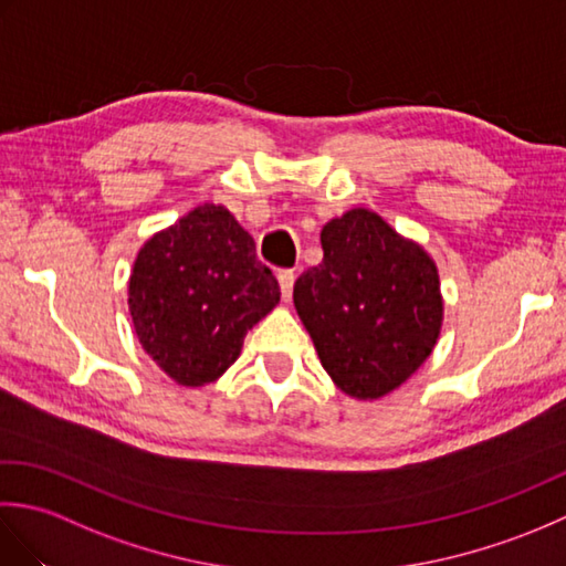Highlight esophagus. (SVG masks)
Instances as JSON below:
<instances>
[{
    "instance_id": "obj_1",
    "label": "esophagus",
    "mask_w": 566,
    "mask_h": 566,
    "mask_svg": "<svg viewBox=\"0 0 566 566\" xmlns=\"http://www.w3.org/2000/svg\"><path fill=\"white\" fill-rule=\"evenodd\" d=\"M276 280H280L282 296L286 298V302H290V298H292V292H294V280H296L294 270H280V274H276Z\"/></svg>"
}]
</instances>
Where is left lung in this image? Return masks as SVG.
<instances>
[{
  "label": "left lung",
  "instance_id": "obj_1",
  "mask_svg": "<svg viewBox=\"0 0 566 566\" xmlns=\"http://www.w3.org/2000/svg\"><path fill=\"white\" fill-rule=\"evenodd\" d=\"M321 245L323 260L294 284L298 318L333 381L357 399H379L438 340V270L423 248L367 209L323 226Z\"/></svg>",
  "mask_w": 566,
  "mask_h": 566
}]
</instances>
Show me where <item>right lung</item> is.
Returning a JSON list of instances; mask_svg holds the SVG:
<instances>
[{
  "instance_id": "obj_1",
  "label": "right lung",
  "mask_w": 566,
  "mask_h": 566,
  "mask_svg": "<svg viewBox=\"0 0 566 566\" xmlns=\"http://www.w3.org/2000/svg\"><path fill=\"white\" fill-rule=\"evenodd\" d=\"M276 302L280 284L258 260L255 240L213 203L153 235L128 282L140 345L185 387L219 379Z\"/></svg>"
}]
</instances>
